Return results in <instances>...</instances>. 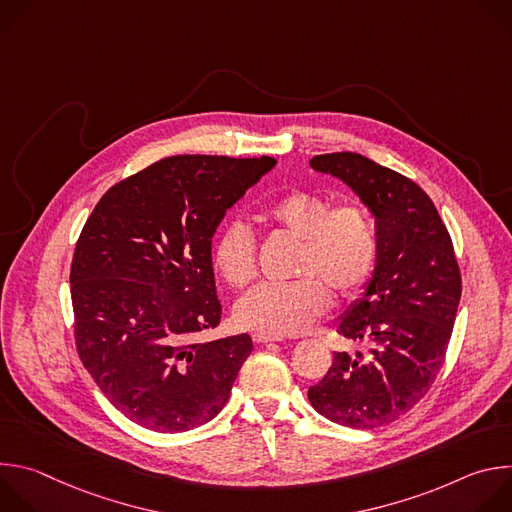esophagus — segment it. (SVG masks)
I'll return each instance as SVG.
<instances>
[{"mask_svg":"<svg viewBox=\"0 0 512 512\" xmlns=\"http://www.w3.org/2000/svg\"><path fill=\"white\" fill-rule=\"evenodd\" d=\"M253 340H255L257 344H267V342H281L283 338H281V336H271V334L257 332V334H253Z\"/></svg>","mask_w":512,"mask_h":512,"instance_id":"1","label":"esophagus"}]
</instances>
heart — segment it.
Instances as JSON below:
<instances>
[{
  "label": "heart",
  "instance_id": "obj_1",
  "mask_svg": "<svg viewBox=\"0 0 512 512\" xmlns=\"http://www.w3.org/2000/svg\"><path fill=\"white\" fill-rule=\"evenodd\" d=\"M269 223L300 241L296 275L287 283H261L235 308L241 326L271 336L308 330L330 306V291L352 298L369 283L379 235L362 204L332 202L310 190H291L267 208ZM214 265L223 279L241 289L257 275V241L249 225L235 221L214 245Z\"/></svg>",
  "mask_w": 512,
  "mask_h": 512
}]
</instances>
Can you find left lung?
Segmentation results:
<instances>
[{
	"instance_id": "left-lung-1",
	"label": "left lung",
	"mask_w": 512,
	"mask_h": 512,
	"mask_svg": "<svg viewBox=\"0 0 512 512\" xmlns=\"http://www.w3.org/2000/svg\"><path fill=\"white\" fill-rule=\"evenodd\" d=\"M310 166L340 178L371 210L379 257L336 328L362 348L334 352L308 399L334 423L381 427L417 405L442 369L462 296L460 267L437 208L413 180L352 152L316 156Z\"/></svg>"
}]
</instances>
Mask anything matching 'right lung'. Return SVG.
Returning <instances> with one entry per match:
<instances>
[{"label":"right lung","mask_w":512,"mask_h":512,"mask_svg":"<svg viewBox=\"0 0 512 512\" xmlns=\"http://www.w3.org/2000/svg\"><path fill=\"white\" fill-rule=\"evenodd\" d=\"M273 158L172 156L111 186L70 267L79 356L133 423L180 433L229 401L249 334L198 342L221 322L212 235Z\"/></svg>","instance_id":"1"}]
</instances>
